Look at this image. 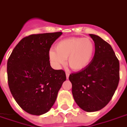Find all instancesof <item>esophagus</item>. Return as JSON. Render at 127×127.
<instances>
[{
  "label": "esophagus",
  "mask_w": 127,
  "mask_h": 127,
  "mask_svg": "<svg viewBox=\"0 0 127 127\" xmlns=\"http://www.w3.org/2000/svg\"><path fill=\"white\" fill-rule=\"evenodd\" d=\"M66 79H68V77H69V73H68V72H66Z\"/></svg>",
  "instance_id": "obj_1"
}]
</instances>
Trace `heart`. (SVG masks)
Instances as JSON below:
<instances>
[{
    "label": "heart",
    "instance_id": "b5f03b06",
    "mask_svg": "<svg viewBox=\"0 0 127 127\" xmlns=\"http://www.w3.org/2000/svg\"><path fill=\"white\" fill-rule=\"evenodd\" d=\"M55 50L49 52V58L56 66L65 63L73 71L83 70L92 62L94 55V43L88 37H70L61 40L55 46Z\"/></svg>",
    "mask_w": 127,
    "mask_h": 127
}]
</instances>
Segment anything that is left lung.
I'll use <instances>...</instances> for the list:
<instances>
[{"instance_id":"8db88e82","label":"left lung","mask_w":127,"mask_h":127,"mask_svg":"<svg viewBox=\"0 0 127 127\" xmlns=\"http://www.w3.org/2000/svg\"><path fill=\"white\" fill-rule=\"evenodd\" d=\"M95 43L92 61L83 70L71 73L72 93L79 106L95 112L108 104L120 79V64L111 46L98 35L90 34Z\"/></svg>"}]
</instances>
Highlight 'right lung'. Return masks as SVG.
I'll return each instance as SVG.
<instances>
[{"mask_svg": "<svg viewBox=\"0 0 127 127\" xmlns=\"http://www.w3.org/2000/svg\"><path fill=\"white\" fill-rule=\"evenodd\" d=\"M63 33L32 34L23 37L7 61L8 87L23 110L33 115L45 114L56 101L66 74L50 64L49 51Z\"/></svg>", "mask_w": 127, "mask_h": 127, "instance_id": "add662e5", "label": "right lung"}]
</instances>
